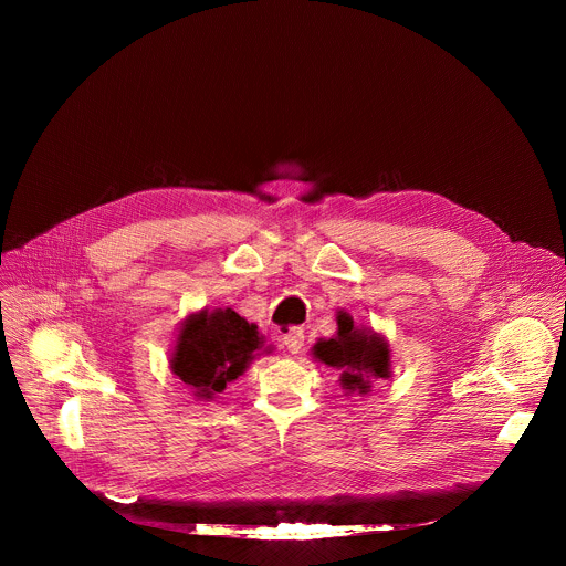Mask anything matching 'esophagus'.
<instances>
[{
  "label": "esophagus",
  "instance_id": "obj_1",
  "mask_svg": "<svg viewBox=\"0 0 566 566\" xmlns=\"http://www.w3.org/2000/svg\"><path fill=\"white\" fill-rule=\"evenodd\" d=\"M282 343H284V347H286L289 354H300L302 347H304V332L297 329V327H293V329H289V332L282 336Z\"/></svg>",
  "mask_w": 566,
  "mask_h": 566
}]
</instances>
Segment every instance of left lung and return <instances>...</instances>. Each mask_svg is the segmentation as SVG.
<instances>
[{"label": "left lung", "instance_id": "obj_1", "mask_svg": "<svg viewBox=\"0 0 566 566\" xmlns=\"http://www.w3.org/2000/svg\"><path fill=\"white\" fill-rule=\"evenodd\" d=\"M338 332L334 338H319L313 356L340 371V385L347 394L371 391V380L389 378V345L367 327H356L347 311H338Z\"/></svg>", "mask_w": 566, "mask_h": 566}]
</instances>
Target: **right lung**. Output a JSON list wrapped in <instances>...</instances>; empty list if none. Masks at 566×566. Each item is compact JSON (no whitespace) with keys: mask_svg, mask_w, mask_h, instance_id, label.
I'll return each mask as SVG.
<instances>
[{"mask_svg":"<svg viewBox=\"0 0 566 566\" xmlns=\"http://www.w3.org/2000/svg\"><path fill=\"white\" fill-rule=\"evenodd\" d=\"M262 347L264 338L253 322L232 308H203L184 319L170 369L197 398L212 400L226 389V382L247 371Z\"/></svg>","mask_w":566,"mask_h":566,"instance_id":"add662e5","label":"right lung"}]
</instances>
